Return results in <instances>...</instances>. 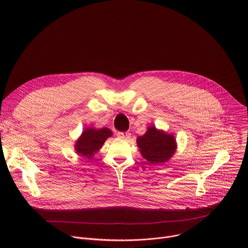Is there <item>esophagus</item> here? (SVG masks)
<instances>
[{
  "instance_id": "34e87169",
  "label": "esophagus",
  "mask_w": 248,
  "mask_h": 248,
  "mask_svg": "<svg viewBox=\"0 0 248 248\" xmlns=\"http://www.w3.org/2000/svg\"><path fill=\"white\" fill-rule=\"evenodd\" d=\"M118 136L121 138H129L130 132L129 131H120V132H118Z\"/></svg>"
}]
</instances>
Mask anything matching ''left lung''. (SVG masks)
Wrapping results in <instances>:
<instances>
[{"label": "left lung", "mask_w": 248, "mask_h": 248, "mask_svg": "<svg viewBox=\"0 0 248 248\" xmlns=\"http://www.w3.org/2000/svg\"><path fill=\"white\" fill-rule=\"evenodd\" d=\"M137 146L149 163L161 164L168 161L174 153L175 140L171 134L150 126L144 135L137 138Z\"/></svg>", "instance_id": "1"}]
</instances>
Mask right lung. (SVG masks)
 Instances as JSON below:
<instances>
[{"label":"right lung","mask_w":248,"mask_h":248,"mask_svg":"<svg viewBox=\"0 0 248 248\" xmlns=\"http://www.w3.org/2000/svg\"><path fill=\"white\" fill-rule=\"evenodd\" d=\"M112 135V131L104 127L101 129L86 128L81 134L80 138L76 144V150L80 156L91 158L102 147L104 142L109 136Z\"/></svg>","instance_id":"obj_1"}]
</instances>
